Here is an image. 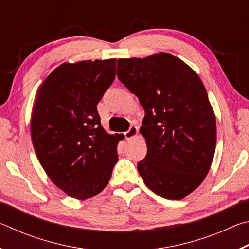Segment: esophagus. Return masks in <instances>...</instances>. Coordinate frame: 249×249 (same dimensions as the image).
<instances>
[{"mask_svg": "<svg viewBox=\"0 0 249 249\" xmlns=\"http://www.w3.org/2000/svg\"><path fill=\"white\" fill-rule=\"evenodd\" d=\"M137 135H138V127L133 125V126H130L129 129L125 133V138L127 141H130V140H133L134 137H136Z\"/></svg>", "mask_w": 249, "mask_h": 249, "instance_id": "esophagus-1", "label": "esophagus"}]
</instances>
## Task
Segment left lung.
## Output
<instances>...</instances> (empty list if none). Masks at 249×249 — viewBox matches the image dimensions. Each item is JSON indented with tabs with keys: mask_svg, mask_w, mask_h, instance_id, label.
<instances>
[{
	"mask_svg": "<svg viewBox=\"0 0 249 249\" xmlns=\"http://www.w3.org/2000/svg\"><path fill=\"white\" fill-rule=\"evenodd\" d=\"M120 81L140 100L147 145L137 169L145 184L181 200L203 182L216 147V119L197 73L168 53L117 60Z\"/></svg>",
	"mask_w": 249,
	"mask_h": 249,
	"instance_id": "8db88e82",
	"label": "left lung"
}]
</instances>
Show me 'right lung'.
I'll return each mask as SVG.
<instances>
[{
	"instance_id": "1",
	"label": "right lung",
	"mask_w": 249,
	"mask_h": 249,
	"mask_svg": "<svg viewBox=\"0 0 249 249\" xmlns=\"http://www.w3.org/2000/svg\"><path fill=\"white\" fill-rule=\"evenodd\" d=\"M116 59L65 62L37 91L31 117L34 149L56 187L77 200L93 197L119 160V134L101 125L96 109L115 79Z\"/></svg>"
}]
</instances>
